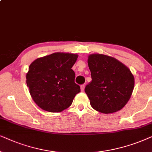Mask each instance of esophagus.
<instances>
[{"mask_svg": "<svg viewBox=\"0 0 152 152\" xmlns=\"http://www.w3.org/2000/svg\"><path fill=\"white\" fill-rule=\"evenodd\" d=\"M84 89H85V85H81V86H80V90H81V91L83 92Z\"/></svg>", "mask_w": 152, "mask_h": 152, "instance_id": "34e87169", "label": "esophagus"}]
</instances>
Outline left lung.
I'll use <instances>...</instances> for the list:
<instances>
[{
  "label": "left lung",
  "instance_id": "left-lung-1",
  "mask_svg": "<svg viewBox=\"0 0 152 152\" xmlns=\"http://www.w3.org/2000/svg\"><path fill=\"white\" fill-rule=\"evenodd\" d=\"M88 63L92 81L85 92L94 110L108 114L124 107L132 94L134 77L129 69L110 56L92 54Z\"/></svg>",
  "mask_w": 152,
  "mask_h": 152
}]
</instances>
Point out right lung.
<instances>
[{
    "label": "right lung",
    "mask_w": 152,
    "mask_h": 152,
    "mask_svg": "<svg viewBox=\"0 0 152 152\" xmlns=\"http://www.w3.org/2000/svg\"><path fill=\"white\" fill-rule=\"evenodd\" d=\"M78 55L54 53L30 64L26 83L32 99L39 108L59 113L72 105L80 88L75 83L72 67Z\"/></svg>",
    "instance_id": "right-lung-1"
}]
</instances>
